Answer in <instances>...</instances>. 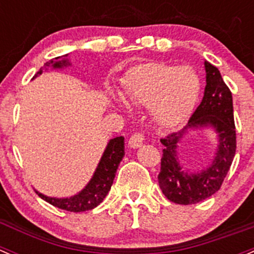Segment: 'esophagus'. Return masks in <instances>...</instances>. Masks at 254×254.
Listing matches in <instances>:
<instances>
[{"label":"esophagus","instance_id":"34e87169","mask_svg":"<svg viewBox=\"0 0 254 254\" xmlns=\"http://www.w3.org/2000/svg\"><path fill=\"white\" fill-rule=\"evenodd\" d=\"M143 142H144V135L138 132L130 135L129 140H128V145L130 148H139L143 144Z\"/></svg>","mask_w":254,"mask_h":254}]
</instances>
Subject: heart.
<instances>
[{
    "label": "heart",
    "mask_w": 254,
    "mask_h": 254,
    "mask_svg": "<svg viewBox=\"0 0 254 254\" xmlns=\"http://www.w3.org/2000/svg\"><path fill=\"white\" fill-rule=\"evenodd\" d=\"M199 92V76L188 66L145 63L133 67L125 79V99L137 106H150L153 120L167 128L185 121Z\"/></svg>",
    "instance_id": "heart-1"
}]
</instances>
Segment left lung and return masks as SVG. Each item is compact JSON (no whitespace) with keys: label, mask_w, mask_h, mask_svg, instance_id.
Listing matches in <instances>:
<instances>
[{"label":"left lung","mask_w":254,"mask_h":254,"mask_svg":"<svg viewBox=\"0 0 254 254\" xmlns=\"http://www.w3.org/2000/svg\"><path fill=\"white\" fill-rule=\"evenodd\" d=\"M206 86L201 104L197 106L184 129L162 138L164 145L158 183L168 200L180 205L197 204L218 191L230 170L236 153V127L233 120L232 94L220 71L205 62ZM212 127L219 144L213 164L199 173L182 170L177 160V143L189 127Z\"/></svg>","instance_id":"1"}]
</instances>
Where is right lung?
<instances>
[{
	"instance_id": "1",
	"label": "right lung",
	"mask_w": 254,
	"mask_h": 254,
	"mask_svg": "<svg viewBox=\"0 0 254 254\" xmlns=\"http://www.w3.org/2000/svg\"><path fill=\"white\" fill-rule=\"evenodd\" d=\"M67 54L64 57H58L54 60L45 63L43 67H54V69H62V67L70 65L69 60H67ZM43 67H41L38 72L34 75V77L38 76L43 72ZM33 77V79H34ZM125 155V137H116L111 139L107 144L106 149H105L104 154H102L101 160H100L99 165H97L96 170H95L94 175H92L91 180L89 184L79 192V194L74 195L70 197H49L45 195L41 194L36 190L39 197L49 202L53 206L58 207V209L65 210V211L70 212H81L87 211V210H92L94 207L99 206L106 195L109 194L111 185L114 183L115 175H116L117 168H119L120 163H121L122 158Z\"/></svg>"
}]
</instances>
